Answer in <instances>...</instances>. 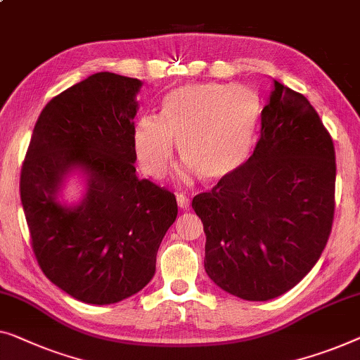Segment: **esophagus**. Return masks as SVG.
I'll use <instances>...</instances> for the list:
<instances>
[{
    "label": "esophagus",
    "instance_id": "obj_1",
    "mask_svg": "<svg viewBox=\"0 0 360 360\" xmlns=\"http://www.w3.org/2000/svg\"><path fill=\"white\" fill-rule=\"evenodd\" d=\"M176 205H179L180 210L184 211H188L190 210V200L184 195H179L176 196Z\"/></svg>",
    "mask_w": 360,
    "mask_h": 360
}]
</instances>
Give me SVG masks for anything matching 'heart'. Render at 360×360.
Wrapping results in <instances>:
<instances>
[{"mask_svg":"<svg viewBox=\"0 0 360 360\" xmlns=\"http://www.w3.org/2000/svg\"><path fill=\"white\" fill-rule=\"evenodd\" d=\"M258 97L238 86L188 84L167 94L160 117L144 115L134 123L133 144L144 174L160 179L179 141L185 162L176 179L188 184L202 175L227 179L247 162L259 123Z\"/></svg>","mask_w":360,"mask_h":360,"instance_id":"1","label":"heart"}]
</instances>
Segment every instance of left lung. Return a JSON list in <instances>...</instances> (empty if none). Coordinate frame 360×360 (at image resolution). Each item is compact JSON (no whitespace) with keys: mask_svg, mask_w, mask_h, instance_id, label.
I'll return each instance as SVG.
<instances>
[{"mask_svg":"<svg viewBox=\"0 0 360 360\" xmlns=\"http://www.w3.org/2000/svg\"><path fill=\"white\" fill-rule=\"evenodd\" d=\"M335 181V146L319 113L302 94L274 81L253 154L193 198L212 283L253 302L299 284L330 237Z\"/></svg>","mask_w":360,"mask_h":360,"instance_id":"8db88e82","label":"left lung"}]
</instances>
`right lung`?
Here are the masks:
<instances>
[{
	"label": "right lung",
	"mask_w": 360,
	"mask_h": 360,
	"mask_svg": "<svg viewBox=\"0 0 360 360\" xmlns=\"http://www.w3.org/2000/svg\"><path fill=\"white\" fill-rule=\"evenodd\" d=\"M141 86L105 71L51 98L20 170L35 258L51 283L86 304H117L144 289L179 212L174 193L136 176ZM72 173L85 179V195L66 205L59 195Z\"/></svg>",
	"instance_id": "1"
}]
</instances>
